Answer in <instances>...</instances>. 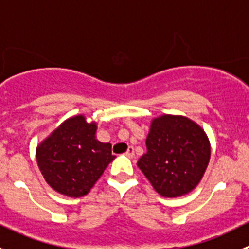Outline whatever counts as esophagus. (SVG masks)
<instances>
[{"label":"esophagus","instance_id":"esophagus-1","mask_svg":"<svg viewBox=\"0 0 249 249\" xmlns=\"http://www.w3.org/2000/svg\"><path fill=\"white\" fill-rule=\"evenodd\" d=\"M125 154H126L127 158H130V159H132V158H134V155H135V149H134V147H131V145H130V147L127 148V150H126V153H125Z\"/></svg>","mask_w":249,"mask_h":249}]
</instances>
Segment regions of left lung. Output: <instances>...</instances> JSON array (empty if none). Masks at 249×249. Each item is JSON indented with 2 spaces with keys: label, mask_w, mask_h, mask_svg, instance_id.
Instances as JSON below:
<instances>
[{
  "label": "left lung",
  "mask_w": 249,
  "mask_h": 249,
  "mask_svg": "<svg viewBox=\"0 0 249 249\" xmlns=\"http://www.w3.org/2000/svg\"><path fill=\"white\" fill-rule=\"evenodd\" d=\"M145 145L147 153L137 166L162 197H179L193 192L211 159L205 130L184 115L153 118Z\"/></svg>",
  "instance_id": "left-lung-1"
}]
</instances>
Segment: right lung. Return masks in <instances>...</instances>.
<instances>
[{"label": "right lung", "mask_w": 249, "mask_h": 249, "mask_svg": "<svg viewBox=\"0 0 249 249\" xmlns=\"http://www.w3.org/2000/svg\"><path fill=\"white\" fill-rule=\"evenodd\" d=\"M97 123L84 114L67 118L37 144L36 160L44 180L67 197H82L91 190L114 160L110 143L96 139Z\"/></svg>", "instance_id": "right-lung-1"}]
</instances>
